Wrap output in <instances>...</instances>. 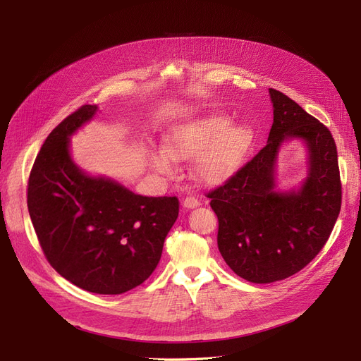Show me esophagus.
<instances>
[{
  "mask_svg": "<svg viewBox=\"0 0 361 361\" xmlns=\"http://www.w3.org/2000/svg\"><path fill=\"white\" fill-rule=\"evenodd\" d=\"M197 206H200V200L195 197H191V195L183 200V207H187V209H194V207H197Z\"/></svg>",
  "mask_w": 361,
  "mask_h": 361,
  "instance_id": "obj_1",
  "label": "esophagus"
}]
</instances>
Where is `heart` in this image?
I'll use <instances>...</instances> for the list:
<instances>
[{
  "label": "heart",
  "mask_w": 361,
  "mask_h": 361,
  "mask_svg": "<svg viewBox=\"0 0 361 361\" xmlns=\"http://www.w3.org/2000/svg\"><path fill=\"white\" fill-rule=\"evenodd\" d=\"M255 134L248 125L232 126L223 116L192 120L171 130L167 150L152 155L154 167L167 176L176 173L174 159H192L194 176L206 185H220L244 166L253 147Z\"/></svg>",
  "instance_id": "obj_1"
}]
</instances>
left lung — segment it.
<instances>
[{
  "mask_svg": "<svg viewBox=\"0 0 361 361\" xmlns=\"http://www.w3.org/2000/svg\"><path fill=\"white\" fill-rule=\"evenodd\" d=\"M268 143L221 187L207 192L218 218V250L239 277L272 283L297 274L329 241L342 204L337 149L318 118L279 90ZM301 139L310 152V173L300 190L275 188L281 142Z\"/></svg>",
  "mask_w": 361,
  "mask_h": 361,
  "instance_id": "1",
  "label": "left lung"
}]
</instances>
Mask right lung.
Returning <instances> with one entry per match:
<instances>
[{"label":"right lung","mask_w":361,"mask_h":361,"mask_svg":"<svg viewBox=\"0 0 361 361\" xmlns=\"http://www.w3.org/2000/svg\"><path fill=\"white\" fill-rule=\"evenodd\" d=\"M82 105L52 130L30 173L27 204L51 267L84 290L118 295L155 271L178 197H146L75 166L69 137L96 114Z\"/></svg>","instance_id":"obj_1"}]
</instances>
